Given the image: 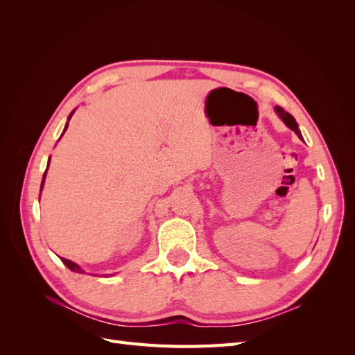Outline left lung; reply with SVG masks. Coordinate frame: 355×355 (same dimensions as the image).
Listing matches in <instances>:
<instances>
[{
	"label": "left lung",
	"instance_id": "obj_1",
	"mask_svg": "<svg viewBox=\"0 0 355 355\" xmlns=\"http://www.w3.org/2000/svg\"><path fill=\"white\" fill-rule=\"evenodd\" d=\"M274 111H275V114H277L278 116H280V120L290 128V130H293V132L297 135V137L302 139V141H304V137H302V135H300V130H299V127H297V123H296L295 118H293L292 115H290L288 112H286V111L282 108V106H275Z\"/></svg>",
	"mask_w": 355,
	"mask_h": 355
}]
</instances>
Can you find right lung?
<instances>
[{"label": "right lung", "instance_id": "right-lung-1", "mask_svg": "<svg viewBox=\"0 0 355 355\" xmlns=\"http://www.w3.org/2000/svg\"><path fill=\"white\" fill-rule=\"evenodd\" d=\"M73 112H75V110L69 114V116H68V121H67V124H65V128H63V132H62V135H60V137L63 136V133L67 132V128H68V124H69V120H71V116L73 115ZM59 137V139H60ZM49 164H50V158H49V161H47V168H46V171H44V176H42V182H41V189L40 191H42V188H44V180H46V175H47V170H49ZM40 196H41V192H40ZM60 261L65 263L71 271H73V272H78V274H85V271L84 270H81V266L80 265H77L75 262H72V261H69V259H65V257H60ZM111 275V274H110ZM108 274H105V277H110Z\"/></svg>", "mask_w": 355, "mask_h": 355}]
</instances>
